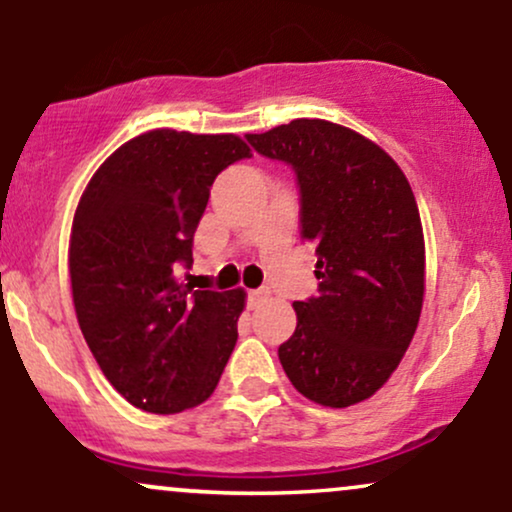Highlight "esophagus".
I'll return each mask as SVG.
<instances>
[{"label":"esophagus","instance_id":"1","mask_svg":"<svg viewBox=\"0 0 512 512\" xmlns=\"http://www.w3.org/2000/svg\"><path fill=\"white\" fill-rule=\"evenodd\" d=\"M264 298H267V291L264 289H255V291H248V305L250 308H257Z\"/></svg>","mask_w":512,"mask_h":512}]
</instances>
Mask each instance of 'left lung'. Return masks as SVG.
Returning a JSON list of instances; mask_svg holds the SVG:
<instances>
[{
  "instance_id": "1",
  "label": "left lung",
  "mask_w": 512,
  "mask_h": 512,
  "mask_svg": "<svg viewBox=\"0 0 512 512\" xmlns=\"http://www.w3.org/2000/svg\"><path fill=\"white\" fill-rule=\"evenodd\" d=\"M257 154L293 168L301 238L317 245V296L296 301L279 361L303 397L344 409L387 383L424 305V231L409 180L354 129L293 120L248 134Z\"/></svg>"
}]
</instances>
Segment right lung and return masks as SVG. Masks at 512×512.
I'll list each match as a JSON object with an SVG mask.
<instances>
[{"instance_id": "1", "label": "right lung", "mask_w": 512, "mask_h": 512, "mask_svg": "<svg viewBox=\"0 0 512 512\" xmlns=\"http://www.w3.org/2000/svg\"><path fill=\"white\" fill-rule=\"evenodd\" d=\"M236 134L154 129L96 170L74 214L69 274L81 332L134 407L178 414L219 385L245 291H195L192 238L216 175L250 158Z\"/></svg>"}]
</instances>
